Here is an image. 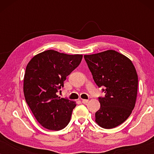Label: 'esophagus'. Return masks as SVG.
I'll return each instance as SVG.
<instances>
[{"mask_svg": "<svg viewBox=\"0 0 154 154\" xmlns=\"http://www.w3.org/2000/svg\"><path fill=\"white\" fill-rule=\"evenodd\" d=\"M82 103L84 104H87L88 103V100H82Z\"/></svg>", "mask_w": 154, "mask_h": 154, "instance_id": "esophagus-1", "label": "esophagus"}]
</instances>
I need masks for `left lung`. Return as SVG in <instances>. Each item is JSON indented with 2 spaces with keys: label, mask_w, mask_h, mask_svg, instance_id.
<instances>
[{
  "label": "left lung",
  "mask_w": 154,
  "mask_h": 154,
  "mask_svg": "<svg viewBox=\"0 0 154 154\" xmlns=\"http://www.w3.org/2000/svg\"><path fill=\"white\" fill-rule=\"evenodd\" d=\"M92 78L105 93L99 97L100 108L95 121L106 129L117 127L126 121L135 105L138 77L133 64L115 50L84 55Z\"/></svg>",
  "instance_id": "obj_1"
}]
</instances>
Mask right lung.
<instances>
[{"label": "right lung", "instance_id": "1", "mask_svg": "<svg viewBox=\"0 0 154 154\" xmlns=\"http://www.w3.org/2000/svg\"><path fill=\"white\" fill-rule=\"evenodd\" d=\"M82 58V54L70 55L49 50L33 57L27 64L24 79L25 100L38 122L46 129L58 131L70 121L76 104L57 93Z\"/></svg>", "mask_w": 154, "mask_h": 154}]
</instances>
